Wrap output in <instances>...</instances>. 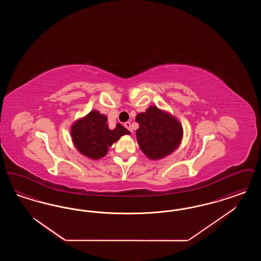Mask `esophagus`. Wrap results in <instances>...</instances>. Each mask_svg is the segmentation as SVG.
<instances>
[{
    "label": "esophagus",
    "mask_w": 261,
    "mask_h": 261,
    "mask_svg": "<svg viewBox=\"0 0 261 261\" xmlns=\"http://www.w3.org/2000/svg\"><path fill=\"white\" fill-rule=\"evenodd\" d=\"M124 127L126 129H128L130 132H132V129H131V123L129 122V121H127V122H125Z\"/></svg>",
    "instance_id": "obj_1"
}]
</instances>
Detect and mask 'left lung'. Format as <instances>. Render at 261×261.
<instances>
[{"instance_id": "1", "label": "left lung", "mask_w": 261, "mask_h": 261, "mask_svg": "<svg viewBox=\"0 0 261 261\" xmlns=\"http://www.w3.org/2000/svg\"><path fill=\"white\" fill-rule=\"evenodd\" d=\"M139 124L136 136L143 152L150 160H159L171 153L180 145L182 126L177 119L155 107L136 116Z\"/></svg>"}]
</instances>
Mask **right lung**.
Masks as SVG:
<instances>
[{"instance_id":"1","label":"right lung","mask_w":261,"mask_h":261,"mask_svg":"<svg viewBox=\"0 0 261 261\" xmlns=\"http://www.w3.org/2000/svg\"><path fill=\"white\" fill-rule=\"evenodd\" d=\"M107 122L108 117L97 111L75 122L71 128V136L75 147L82 154L92 160H99L107 154L109 147L120 137L130 134L119 123L111 130Z\"/></svg>"}]
</instances>
